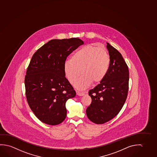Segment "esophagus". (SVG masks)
I'll list each match as a JSON object with an SVG mask.
<instances>
[{
    "label": "esophagus",
    "instance_id": "34e87169",
    "mask_svg": "<svg viewBox=\"0 0 157 157\" xmlns=\"http://www.w3.org/2000/svg\"><path fill=\"white\" fill-rule=\"evenodd\" d=\"M76 93H77V94L78 95V96H83V95H85L84 93L82 92H80V91H77Z\"/></svg>",
    "mask_w": 157,
    "mask_h": 157
}]
</instances>
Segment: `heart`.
<instances>
[{
  "mask_svg": "<svg viewBox=\"0 0 157 157\" xmlns=\"http://www.w3.org/2000/svg\"><path fill=\"white\" fill-rule=\"evenodd\" d=\"M110 58L104 48L93 45H86L77 50L71 58L65 61V74L69 81L74 85L77 81L80 72L81 76L75 86L84 89L92 82H101L107 74Z\"/></svg>",
  "mask_w": 157,
  "mask_h": 157,
  "instance_id": "1",
  "label": "heart"
}]
</instances>
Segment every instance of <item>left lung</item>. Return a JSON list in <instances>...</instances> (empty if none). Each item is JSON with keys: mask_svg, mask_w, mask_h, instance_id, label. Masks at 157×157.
I'll list each match as a JSON object with an SVG mask.
<instances>
[{"mask_svg": "<svg viewBox=\"0 0 157 157\" xmlns=\"http://www.w3.org/2000/svg\"><path fill=\"white\" fill-rule=\"evenodd\" d=\"M110 64L107 74L88 94L92 102L86 109L90 121L98 124L109 121L122 109L128 95L129 73L122 55L107 42Z\"/></svg>", "mask_w": 157, "mask_h": 157, "instance_id": "left-lung-1", "label": "left lung"}]
</instances>
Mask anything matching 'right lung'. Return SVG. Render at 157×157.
I'll use <instances>...</instances> for the list:
<instances>
[{
    "label": "right lung",
    "mask_w": 157,
    "mask_h": 157,
    "mask_svg": "<svg viewBox=\"0 0 157 157\" xmlns=\"http://www.w3.org/2000/svg\"><path fill=\"white\" fill-rule=\"evenodd\" d=\"M83 41L78 38L53 39L33 56L25 79L28 105L39 120L55 125L67 116L65 103L76 92L66 78L64 65L67 56Z\"/></svg>",
    "instance_id": "add662e5"
}]
</instances>
